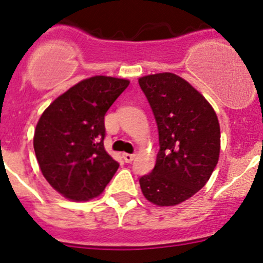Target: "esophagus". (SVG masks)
Masks as SVG:
<instances>
[{"instance_id":"1","label":"esophagus","mask_w":263,"mask_h":263,"mask_svg":"<svg viewBox=\"0 0 263 263\" xmlns=\"http://www.w3.org/2000/svg\"><path fill=\"white\" fill-rule=\"evenodd\" d=\"M122 156H123V160L126 162H131L132 160L135 159V155L134 154H123Z\"/></svg>"}]
</instances>
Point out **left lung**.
Instances as JSON below:
<instances>
[{
	"mask_svg": "<svg viewBox=\"0 0 263 263\" xmlns=\"http://www.w3.org/2000/svg\"><path fill=\"white\" fill-rule=\"evenodd\" d=\"M159 131L151 173L140 178L143 195L160 206L176 205L198 193L217 166L220 128L205 98L185 79L159 73L139 79Z\"/></svg>",
	"mask_w": 263,
	"mask_h": 263,
	"instance_id": "left-lung-1",
	"label": "left lung"
}]
</instances>
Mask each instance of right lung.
Instances as JSON below:
<instances>
[{
	"instance_id": "add662e5",
	"label": "right lung",
	"mask_w": 263,
	"mask_h": 263,
	"mask_svg": "<svg viewBox=\"0 0 263 263\" xmlns=\"http://www.w3.org/2000/svg\"><path fill=\"white\" fill-rule=\"evenodd\" d=\"M128 84L103 76L84 79L41 115L34 135L39 166L49 184L68 199L98 197L120 166L104 150V116Z\"/></svg>"
}]
</instances>
